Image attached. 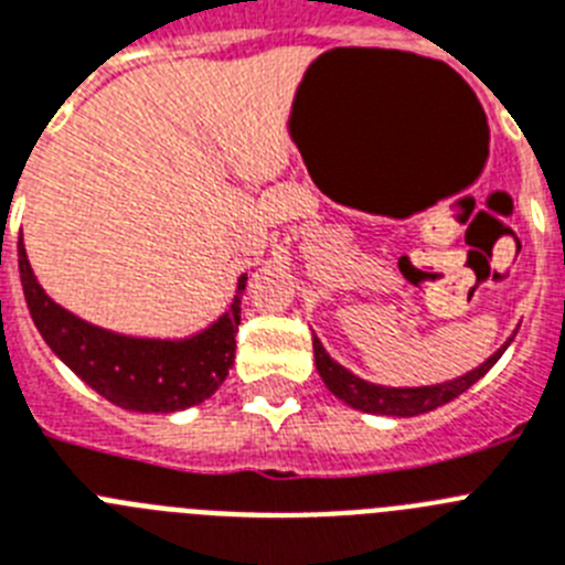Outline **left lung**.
I'll use <instances>...</instances> for the list:
<instances>
[{"mask_svg": "<svg viewBox=\"0 0 565 565\" xmlns=\"http://www.w3.org/2000/svg\"><path fill=\"white\" fill-rule=\"evenodd\" d=\"M518 335V330H514ZM512 343L509 338L503 347H500L494 355H489L480 366H475L472 372L466 375L452 377V381H444V384H429V386H384V384H372V381H364L358 377L355 372H350L347 366H341L330 352L323 350V343L318 341V335L312 332V350H316V366L321 381L327 384V390L341 398L343 404H350L352 409L370 412V415H390V418H415V415H424V412L438 409V406L449 404L458 395H463L475 381L487 375L498 358L507 352V347Z\"/></svg>", "mask_w": 565, "mask_h": 565, "instance_id": "left-lung-1", "label": "left lung"}]
</instances>
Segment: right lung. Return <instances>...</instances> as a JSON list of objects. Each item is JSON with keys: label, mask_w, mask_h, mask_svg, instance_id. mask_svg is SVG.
Segmentation results:
<instances>
[{"label": "right lung", "mask_w": 565, "mask_h": 565, "mask_svg": "<svg viewBox=\"0 0 565 565\" xmlns=\"http://www.w3.org/2000/svg\"><path fill=\"white\" fill-rule=\"evenodd\" d=\"M19 276L39 335L53 355L71 366L102 398L130 412H181L207 401L224 384L235 361L247 273L233 301L204 330L184 338L125 335L73 316L47 296L33 276L28 249L19 242Z\"/></svg>", "instance_id": "add662e5"}]
</instances>
